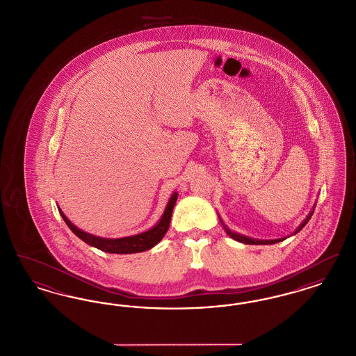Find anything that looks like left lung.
Wrapping results in <instances>:
<instances>
[{"instance_id": "obj_1", "label": "left lung", "mask_w": 356, "mask_h": 356, "mask_svg": "<svg viewBox=\"0 0 356 356\" xmlns=\"http://www.w3.org/2000/svg\"><path fill=\"white\" fill-rule=\"evenodd\" d=\"M314 209H315V207H314ZM314 209L309 212V215L305 218V220L299 225V228L295 231V234L293 235H296L299 231H302V228L305 227V224L308 222V220L311 219V216H312V213H314ZM221 224H222V227H224V229H225V232L228 234V236L232 237L234 240H236L238 243H244V244H254V245H260V244H275V243H279V241H283L286 237H282V238H275V240H259V238H252V237L244 236V235H240V234H236V232H232L229 228H227V225H224V222L221 220Z\"/></svg>"}]
</instances>
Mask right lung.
<instances>
[{
    "mask_svg": "<svg viewBox=\"0 0 356 356\" xmlns=\"http://www.w3.org/2000/svg\"><path fill=\"white\" fill-rule=\"evenodd\" d=\"M177 200V192H173L170 196V202L165 207V211L159 222L145 232L134 235V236L120 237V238H106V237L95 236L90 234H86L77 228L73 222H70L68 218L64 215V212L58 208L60 215L63 216L64 221L67 222L70 231L77 237H80L86 244L102 250L108 254H136V252H144L147 250H151L154 247L164 235L167 234L170 228V218L173 212V207Z\"/></svg>",
    "mask_w": 356,
    "mask_h": 356,
    "instance_id": "right-lung-1",
    "label": "right lung"
}]
</instances>
